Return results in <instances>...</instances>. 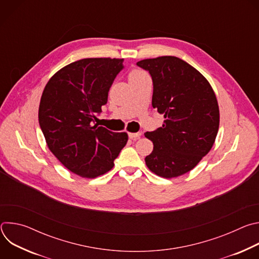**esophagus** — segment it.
Segmentation results:
<instances>
[{
  "label": "esophagus",
  "instance_id": "esophagus-1",
  "mask_svg": "<svg viewBox=\"0 0 259 259\" xmlns=\"http://www.w3.org/2000/svg\"><path fill=\"white\" fill-rule=\"evenodd\" d=\"M128 135H129V138H130V139L135 140V139H137V138H139V137L141 136V133H140V132H137V133H129Z\"/></svg>",
  "mask_w": 259,
  "mask_h": 259
}]
</instances>
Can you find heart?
I'll list each match as a JSON object with an SVG mask.
<instances>
[{
  "instance_id": "b5f03b06",
  "label": "heart",
  "mask_w": 259,
  "mask_h": 259,
  "mask_svg": "<svg viewBox=\"0 0 259 259\" xmlns=\"http://www.w3.org/2000/svg\"><path fill=\"white\" fill-rule=\"evenodd\" d=\"M144 76H147V73L141 69H133L130 73H129V80H132V79H138V78H141V77H144Z\"/></svg>"
}]
</instances>
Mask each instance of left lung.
Listing matches in <instances>:
<instances>
[{
    "label": "left lung",
    "instance_id": "8db88e82",
    "mask_svg": "<svg viewBox=\"0 0 259 259\" xmlns=\"http://www.w3.org/2000/svg\"><path fill=\"white\" fill-rule=\"evenodd\" d=\"M150 72L152 105L164 115L162 127L144 133L154 143L145 164L152 172L173 178L195 168L211 150L219 127L215 93L202 73L175 56L136 63Z\"/></svg>",
    "mask_w": 259,
    "mask_h": 259
}]
</instances>
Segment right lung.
<instances>
[{
	"label": "right lung",
	"mask_w": 259,
	"mask_h": 259,
	"mask_svg": "<svg viewBox=\"0 0 259 259\" xmlns=\"http://www.w3.org/2000/svg\"><path fill=\"white\" fill-rule=\"evenodd\" d=\"M124 59L85 58L59 69L39 106V123L51 153L69 171L95 178L114 167L128 141L126 132L93 125Z\"/></svg>",
	"instance_id": "right-lung-1"
}]
</instances>
